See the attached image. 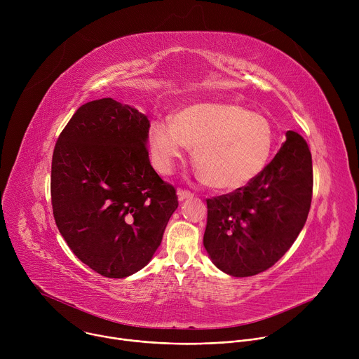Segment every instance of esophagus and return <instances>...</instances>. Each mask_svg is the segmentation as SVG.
Wrapping results in <instances>:
<instances>
[{"mask_svg":"<svg viewBox=\"0 0 359 359\" xmlns=\"http://www.w3.org/2000/svg\"><path fill=\"white\" fill-rule=\"evenodd\" d=\"M177 197H179L180 201H183V200H186V198H189V197H193V193H190L189 190L179 189V190H177Z\"/></svg>","mask_w":359,"mask_h":359,"instance_id":"1","label":"esophagus"}]
</instances>
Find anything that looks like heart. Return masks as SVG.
Here are the masks:
<instances>
[{
	"instance_id": "b5f03b06",
	"label": "heart",
	"mask_w": 359,
	"mask_h": 359,
	"mask_svg": "<svg viewBox=\"0 0 359 359\" xmlns=\"http://www.w3.org/2000/svg\"><path fill=\"white\" fill-rule=\"evenodd\" d=\"M149 150L153 166L170 173L186 147H194L193 161L203 180L217 190H237L266 168L274 132L267 118L224 102H201L179 111L173 123H150Z\"/></svg>"
}]
</instances>
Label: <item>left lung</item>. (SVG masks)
Segmentation results:
<instances>
[{"instance_id":"1","label":"left lung","mask_w":359,"mask_h":359,"mask_svg":"<svg viewBox=\"0 0 359 359\" xmlns=\"http://www.w3.org/2000/svg\"><path fill=\"white\" fill-rule=\"evenodd\" d=\"M274 159L248 184L208 198L203 244L213 264L233 277L274 266L302 230L313 197V159L294 130Z\"/></svg>"}]
</instances>
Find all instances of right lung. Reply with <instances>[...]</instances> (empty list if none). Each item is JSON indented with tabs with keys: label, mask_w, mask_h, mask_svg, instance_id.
<instances>
[{
	"label": "right lung",
	"mask_w": 359,
	"mask_h": 359,
	"mask_svg": "<svg viewBox=\"0 0 359 359\" xmlns=\"http://www.w3.org/2000/svg\"><path fill=\"white\" fill-rule=\"evenodd\" d=\"M149 119L112 97L88 102L61 132L53 156L55 223L76 257L97 274L125 278L162 243L179 201L151 168Z\"/></svg>",
	"instance_id": "right-lung-1"
}]
</instances>
